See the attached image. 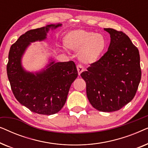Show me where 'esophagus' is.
<instances>
[{
  "label": "esophagus",
  "mask_w": 148,
  "mask_h": 148,
  "mask_svg": "<svg viewBox=\"0 0 148 148\" xmlns=\"http://www.w3.org/2000/svg\"><path fill=\"white\" fill-rule=\"evenodd\" d=\"M77 71H78L79 75H80L81 73H82L84 71V66H83L82 65H81V64H78V65L77 66Z\"/></svg>",
  "instance_id": "1"
}]
</instances>
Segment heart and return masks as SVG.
<instances>
[{"instance_id":"obj_1","label":"heart","mask_w":148,"mask_h":148,"mask_svg":"<svg viewBox=\"0 0 148 148\" xmlns=\"http://www.w3.org/2000/svg\"><path fill=\"white\" fill-rule=\"evenodd\" d=\"M63 44L69 50H79L78 58L81 62L92 64L97 61L104 51L106 40L101 34L77 29L64 36Z\"/></svg>"}]
</instances>
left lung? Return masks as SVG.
I'll return each mask as SVG.
<instances>
[{"mask_svg":"<svg viewBox=\"0 0 148 148\" xmlns=\"http://www.w3.org/2000/svg\"><path fill=\"white\" fill-rule=\"evenodd\" d=\"M110 35L108 51L81 76L90 104L102 112L120 110L133 100L141 77L137 48L121 31L104 28Z\"/></svg>","mask_w":148,"mask_h":148,"instance_id":"8db88e82","label":"left lung"}]
</instances>
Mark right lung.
<instances>
[{"label": "right lung", "mask_w": 148, "mask_h": 148, "mask_svg": "<svg viewBox=\"0 0 148 148\" xmlns=\"http://www.w3.org/2000/svg\"><path fill=\"white\" fill-rule=\"evenodd\" d=\"M61 26L48 25L26 32L11 46L7 65V76L15 98L32 112L50 115L61 110L65 104L72 83L78 73L73 61H52L43 70L34 75L25 71L21 59L30 42L46 38L50 28Z\"/></svg>", "instance_id": "right-lung-1"}]
</instances>
